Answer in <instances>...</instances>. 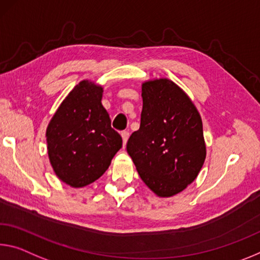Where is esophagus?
Segmentation results:
<instances>
[{
  "label": "esophagus",
  "instance_id": "1",
  "mask_svg": "<svg viewBox=\"0 0 260 260\" xmlns=\"http://www.w3.org/2000/svg\"><path fill=\"white\" fill-rule=\"evenodd\" d=\"M128 137H129V133L127 131H123L121 132V138H122V141H123V145H126L127 140H128Z\"/></svg>",
  "mask_w": 260,
  "mask_h": 260
}]
</instances>
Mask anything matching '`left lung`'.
<instances>
[{"instance_id": "left-lung-1", "label": "left lung", "mask_w": 260, "mask_h": 260, "mask_svg": "<svg viewBox=\"0 0 260 260\" xmlns=\"http://www.w3.org/2000/svg\"><path fill=\"white\" fill-rule=\"evenodd\" d=\"M140 128L127 152L140 177L158 197L182 192L197 178L206 158L203 121L192 101L167 78L142 84Z\"/></svg>"}]
</instances>
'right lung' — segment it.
Returning a JSON list of instances; mask_svg holds the SVG:
<instances>
[{
    "label": "right lung",
    "instance_id": "obj_1",
    "mask_svg": "<svg viewBox=\"0 0 260 260\" xmlns=\"http://www.w3.org/2000/svg\"><path fill=\"white\" fill-rule=\"evenodd\" d=\"M103 88L82 81L74 88L47 127L49 160L56 176L73 187H83L108 170L122 146L102 105Z\"/></svg>",
    "mask_w": 260,
    "mask_h": 260
}]
</instances>
